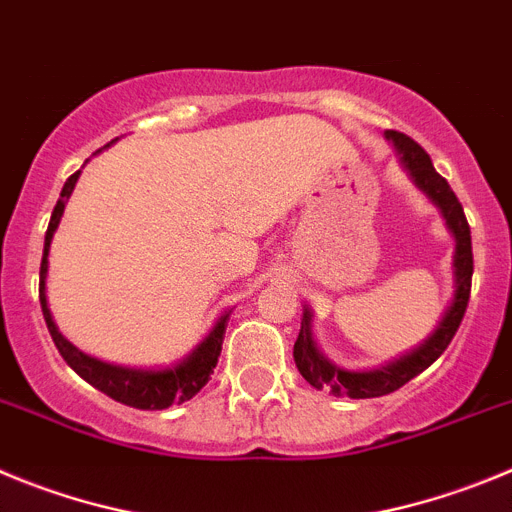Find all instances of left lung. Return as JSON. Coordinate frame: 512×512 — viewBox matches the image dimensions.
Wrapping results in <instances>:
<instances>
[{
	"instance_id": "left-lung-1",
	"label": "left lung",
	"mask_w": 512,
	"mask_h": 512,
	"mask_svg": "<svg viewBox=\"0 0 512 512\" xmlns=\"http://www.w3.org/2000/svg\"><path fill=\"white\" fill-rule=\"evenodd\" d=\"M390 142H393L395 153H398L400 165L411 176V181L426 193L428 199L439 206L441 216L446 219L451 237H454V296H451L449 306H446L444 316L436 324V329L423 339L416 349L405 352L403 357L393 359L388 365L375 367V370H342V367L331 365L329 359L321 354L313 339V313L311 308L303 306V319L298 339L293 344V359L296 367L306 382H311L316 390H326L331 395H349V398H380V395L395 393L403 388L405 382L421 375L426 367H431L436 359L444 354L449 342L457 334L459 324L464 319L469 303V288H472V234H469L467 216H464L462 204L449 188L446 178L436 173L434 163L428 158L418 142L411 137H405L403 132L388 130L385 132Z\"/></svg>"
}]
</instances>
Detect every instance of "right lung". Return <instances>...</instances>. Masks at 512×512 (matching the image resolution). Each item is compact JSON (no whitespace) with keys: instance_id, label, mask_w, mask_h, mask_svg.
Here are the masks:
<instances>
[{"instance_id":"add662e5","label":"right lung","mask_w":512,"mask_h":512,"mask_svg":"<svg viewBox=\"0 0 512 512\" xmlns=\"http://www.w3.org/2000/svg\"><path fill=\"white\" fill-rule=\"evenodd\" d=\"M109 147V145H107ZM78 176L81 170H76L71 178L66 181L61 191V199L55 204L53 216H50L48 232H45V250H43V262H40V306H43L45 324H48L50 336H53L55 347L61 352V357L66 359L68 367L73 372L84 377L89 385H94L96 390H101L104 395L114 398L117 403L132 405V408H140V411H163L176 403H186L193 395L204 388L206 382L211 380V372H214L216 362H219V354H222V342L224 331H227L229 311H224L216 324L211 326L209 334L196 344L193 352H188L181 362L170 367H158V370H145V367H122V365H109V362H101V359L89 357L78 347H73L66 336L58 331L53 321V313L48 308V293H45V280H48V255H50V242H53V234L61 224V216L66 211L68 199H71L73 188H76Z\"/></svg>"}]
</instances>
